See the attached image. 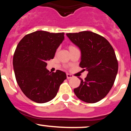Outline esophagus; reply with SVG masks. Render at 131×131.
I'll use <instances>...</instances> for the list:
<instances>
[{"mask_svg": "<svg viewBox=\"0 0 131 131\" xmlns=\"http://www.w3.org/2000/svg\"><path fill=\"white\" fill-rule=\"evenodd\" d=\"M67 79H70V78H73V76L72 74H68V73H67Z\"/></svg>", "mask_w": 131, "mask_h": 131, "instance_id": "obj_1", "label": "esophagus"}]
</instances>
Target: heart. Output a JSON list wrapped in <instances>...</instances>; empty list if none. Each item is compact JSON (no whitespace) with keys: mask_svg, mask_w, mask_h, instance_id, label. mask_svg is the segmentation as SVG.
Here are the masks:
<instances>
[{"mask_svg":"<svg viewBox=\"0 0 131 131\" xmlns=\"http://www.w3.org/2000/svg\"><path fill=\"white\" fill-rule=\"evenodd\" d=\"M74 47H73V46H70V49H71V48H73Z\"/></svg>","mask_w":131,"mask_h":131,"instance_id":"obj_1","label":"heart"}]
</instances>
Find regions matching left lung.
Wrapping results in <instances>:
<instances>
[{"instance_id":"left-lung-1","label":"left lung","mask_w":131,"mask_h":131,"mask_svg":"<svg viewBox=\"0 0 131 131\" xmlns=\"http://www.w3.org/2000/svg\"><path fill=\"white\" fill-rule=\"evenodd\" d=\"M71 41L80 49V67L88 71L84 80L74 92L82 101L94 103L103 99L112 89L118 63L112 45L105 37L91 31L67 33Z\"/></svg>"}]
</instances>
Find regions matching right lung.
Returning a JSON list of instances; mask_svg holds the SVG:
<instances>
[{
  "label": "right lung",
  "mask_w": 131,
  "mask_h": 131,
  "mask_svg": "<svg viewBox=\"0 0 131 131\" xmlns=\"http://www.w3.org/2000/svg\"><path fill=\"white\" fill-rule=\"evenodd\" d=\"M64 38V32L37 31L25 36L16 47L13 58L16 82L23 94L33 102L50 101L67 79L62 71L51 73L46 68L47 61L53 59Z\"/></svg>",
  "instance_id": "add662e5"
}]
</instances>
